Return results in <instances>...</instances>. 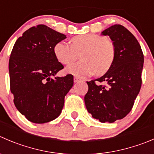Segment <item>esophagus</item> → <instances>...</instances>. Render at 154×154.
Here are the masks:
<instances>
[{"instance_id": "34e87169", "label": "esophagus", "mask_w": 154, "mask_h": 154, "mask_svg": "<svg viewBox=\"0 0 154 154\" xmlns=\"http://www.w3.org/2000/svg\"><path fill=\"white\" fill-rule=\"evenodd\" d=\"M80 80H81V79L80 78H79V77H74V81L75 82H78V81H80Z\"/></svg>"}]
</instances>
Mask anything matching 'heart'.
<instances>
[{
    "label": "heart",
    "instance_id": "b5f03b06",
    "mask_svg": "<svg viewBox=\"0 0 154 154\" xmlns=\"http://www.w3.org/2000/svg\"><path fill=\"white\" fill-rule=\"evenodd\" d=\"M54 54L59 62L68 65L75 60L77 53L82 61L74 62L65 68L67 74L83 78L96 73L104 74L114 62L116 47L112 41L96 34L77 35L71 39V44L62 41L55 45Z\"/></svg>",
    "mask_w": 154,
    "mask_h": 154
}]
</instances>
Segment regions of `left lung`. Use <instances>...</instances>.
<instances>
[{"mask_svg":"<svg viewBox=\"0 0 154 154\" xmlns=\"http://www.w3.org/2000/svg\"><path fill=\"white\" fill-rule=\"evenodd\" d=\"M108 35L116 47V57L104 75L87 81L84 97L89 113L101 123H113L132 110L141 86L144 54L135 36L124 26L114 25L101 32ZM95 81L105 82L106 85Z\"/></svg>","mask_w":154,"mask_h":154,"instance_id":"1","label":"left lung"}]
</instances>
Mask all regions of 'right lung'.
<instances>
[{"label":"right lung","mask_w":154,"mask_h":154,"mask_svg":"<svg viewBox=\"0 0 154 154\" xmlns=\"http://www.w3.org/2000/svg\"><path fill=\"white\" fill-rule=\"evenodd\" d=\"M65 38V34L38 25L25 31L13 46L9 60L10 91L17 110L32 123L57 118L74 84L71 74L52 77L64 68L53 49Z\"/></svg>","instance_id":"add662e5"}]
</instances>
